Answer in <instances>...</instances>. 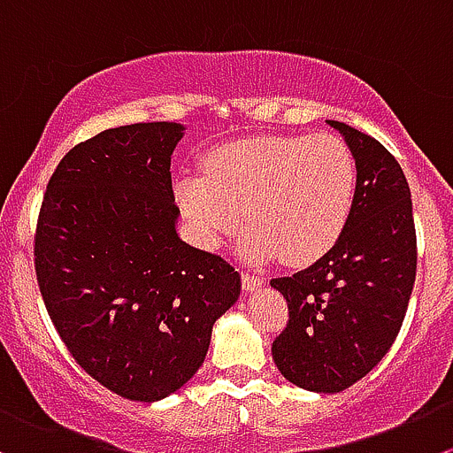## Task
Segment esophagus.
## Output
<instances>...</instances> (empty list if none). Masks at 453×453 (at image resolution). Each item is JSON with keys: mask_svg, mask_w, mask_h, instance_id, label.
<instances>
[{"mask_svg": "<svg viewBox=\"0 0 453 453\" xmlns=\"http://www.w3.org/2000/svg\"><path fill=\"white\" fill-rule=\"evenodd\" d=\"M262 284H265V278H260V275L242 273V287H244V291H256V288H260Z\"/></svg>", "mask_w": 453, "mask_h": 453, "instance_id": "esophagus-1", "label": "esophagus"}]
</instances>
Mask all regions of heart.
Segmentation results:
<instances>
[{
  "instance_id": "heart-1",
  "label": "heart",
  "mask_w": 453,
  "mask_h": 453,
  "mask_svg": "<svg viewBox=\"0 0 453 453\" xmlns=\"http://www.w3.org/2000/svg\"><path fill=\"white\" fill-rule=\"evenodd\" d=\"M356 188V157L340 137L262 135L211 150L202 175L175 180V200L202 249H219L244 218L240 253L247 260L282 256L304 266L342 238Z\"/></svg>"
}]
</instances>
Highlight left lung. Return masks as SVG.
I'll return each instance as SVG.
<instances>
[{"instance_id":"obj_1","label":"left lung","mask_w":453,"mask_h":453,"mask_svg":"<svg viewBox=\"0 0 453 453\" xmlns=\"http://www.w3.org/2000/svg\"><path fill=\"white\" fill-rule=\"evenodd\" d=\"M358 166L356 204L342 238L291 278H273L288 322L273 360L288 382L338 394L367 376L403 326L416 280V226L407 178L378 140L329 119Z\"/></svg>"}]
</instances>
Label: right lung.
Here are the masks:
<instances>
[{"label":"right lung","instance_id":"right-lung-1","mask_svg":"<svg viewBox=\"0 0 453 453\" xmlns=\"http://www.w3.org/2000/svg\"><path fill=\"white\" fill-rule=\"evenodd\" d=\"M182 135V124L146 122L73 146L37 219V282L59 338L90 378L140 403L191 380L240 298L238 271L175 231Z\"/></svg>","mask_w":453,"mask_h":453}]
</instances>
